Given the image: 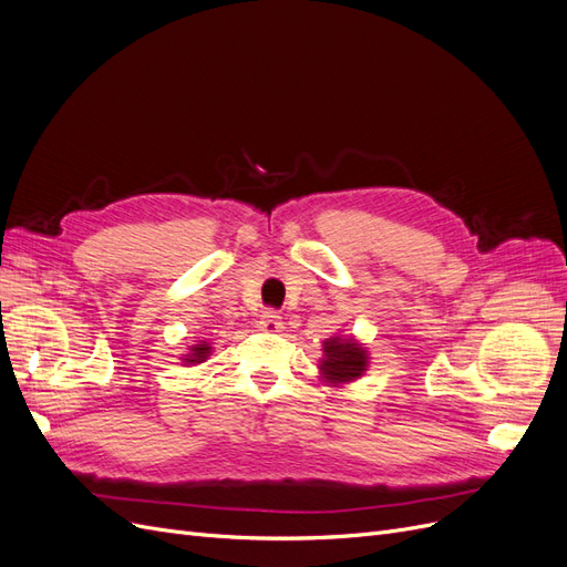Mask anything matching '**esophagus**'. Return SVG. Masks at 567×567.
<instances>
[{
	"instance_id": "34e87169",
	"label": "esophagus",
	"mask_w": 567,
	"mask_h": 567,
	"mask_svg": "<svg viewBox=\"0 0 567 567\" xmlns=\"http://www.w3.org/2000/svg\"><path fill=\"white\" fill-rule=\"evenodd\" d=\"M257 326H260L262 331H267V333H279L281 329H284V321H281V317L277 315V312H265L262 317H260V321H257Z\"/></svg>"
}]
</instances>
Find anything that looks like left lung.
<instances>
[{
  "mask_svg": "<svg viewBox=\"0 0 567 567\" xmlns=\"http://www.w3.org/2000/svg\"><path fill=\"white\" fill-rule=\"evenodd\" d=\"M323 357L319 359V373L323 383L348 385L369 371V350L354 336H331L323 340Z\"/></svg>",
  "mask_w": 567,
  "mask_h": 567,
  "instance_id": "1",
  "label": "left lung"
}]
</instances>
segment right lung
Masks as SVG:
<instances>
[{
	"label": "right lung",
	"mask_w": 567,
	"mask_h": 567,
	"mask_svg": "<svg viewBox=\"0 0 567 567\" xmlns=\"http://www.w3.org/2000/svg\"><path fill=\"white\" fill-rule=\"evenodd\" d=\"M213 354V346L210 342H196V346H188V352L182 354V364L184 367H196V364H203L205 359H208Z\"/></svg>",
	"instance_id": "obj_1"
}]
</instances>
